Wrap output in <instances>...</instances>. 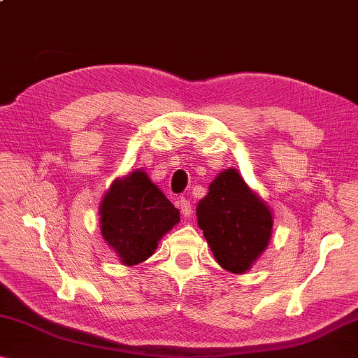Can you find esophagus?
<instances>
[{
	"mask_svg": "<svg viewBox=\"0 0 358 358\" xmlns=\"http://www.w3.org/2000/svg\"><path fill=\"white\" fill-rule=\"evenodd\" d=\"M178 205L180 206V213H182L184 217H190L192 216V213H194V208H192V203L187 200V198L180 196L179 201H178Z\"/></svg>",
	"mask_w": 358,
	"mask_h": 358,
	"instance_id": "34e87169",
	"label": "esophagus"
}]
</instances>
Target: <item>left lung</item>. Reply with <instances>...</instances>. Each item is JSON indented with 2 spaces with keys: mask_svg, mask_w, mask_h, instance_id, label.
<instances>
[{
  "mask_svg": "<svg viewBox=\"0 0 358 358\" xmlns=\"http://www.w3.org/2000/svg\"><path fill=\"white\" fill-rule=\"evenodd\" d=\"M196 221L214 259L232 273L250 271L266 251L273 227L271 206L234 168L214 178L198 201Z\"/></svg>",
  "mask_w": 358,
  "mask_h": 358,
  "instance_id": "1",
  "label": "left lung"
}]
</instances>
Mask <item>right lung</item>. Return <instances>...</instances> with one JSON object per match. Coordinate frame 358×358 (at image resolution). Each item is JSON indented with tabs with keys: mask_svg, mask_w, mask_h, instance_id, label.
<instances>
[{
	"mask_svg": "<svg viewBox=\"0 0 358 358\" xmlns=\"http://www.w3.org/2000/svg\"><path fill=\"white\" fill-rule=\"evenodd\" d=\"M179 221L178 208L144 169L115 179L99 205L102 238L123 266L148 259Z\"/></svg>",
	"mask_w": 358,
	"mask_h": 358,
	"instance_id": "right-lung-1",
	"label": "right lung"
}]
</instances>
